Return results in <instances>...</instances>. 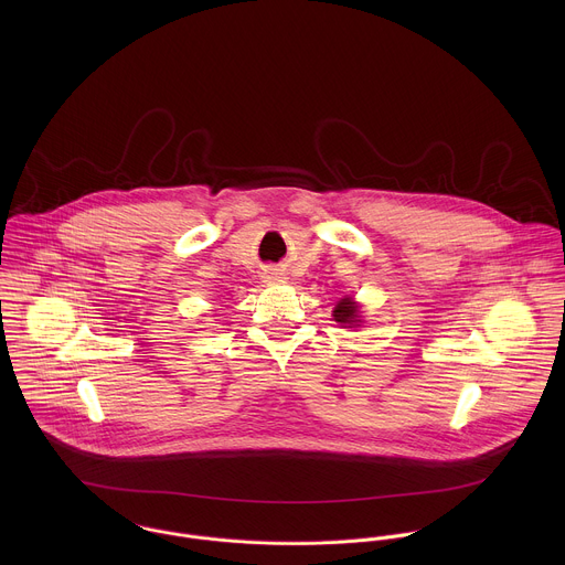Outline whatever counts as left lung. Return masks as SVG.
<instances>
[{"instance_id": "8db88e82", "label": "left lung", "mask_w": 565, "mask_h": 565, "mask_svg": "<svg viewBox=\"0 0 565 565\" xmlns=\"http://www.w3.org/2000/svg\"><path fill=\"white\" fill-rule=\"evenodd\" d=\"M332 318H334V322H339L341 326L350 323V328H352V323L356 322V305L350 298L339 300V305L332 311Z\"/></svg>"}]
</instances>
